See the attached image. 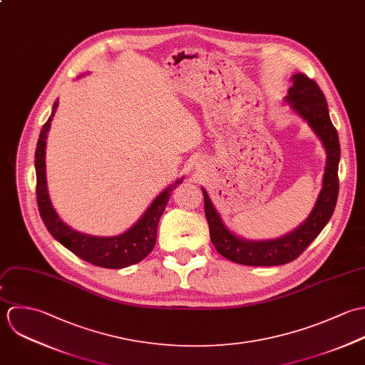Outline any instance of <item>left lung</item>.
Listing matches in <instances>:
<instances>
[{"mask_svg": "<svg viewBox=\"0 0 365 365\" xmlns=\"http://www.w3.org/2000/svg\"><path fill=\"white\" fill-rule=\"evenodd\" d=\"M291 80L292 87L284 100L293 113L307 123L326 150L323 186L313 210L300 225L279 238L261 241L245 240L234 234L221 219L206 189L202 187L212 242L219 254L237 264L274 267L296 259L331 219L337 203L340 143L329 115L326 97L314 80L304 74H293Z\"/></svg>", "mask_w": 365, "mask_h": 365, "instance_id": "obj_1", "label": "left lung"}]
</instances>
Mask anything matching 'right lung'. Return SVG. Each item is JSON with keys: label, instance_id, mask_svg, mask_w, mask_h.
I'll list each match as a JSON object with an SVG mask.
<instances>
[{"label": "right lung", "instance_id": "1", "mask_svg": "<svg viewBox=\"0 0 365 365\" xmlns=\"http://www.w3.org/2000/svg\"><path fill=\"white\" fill-rule=\"evenodd\" d=\"M59 103L53 104L52 114L41 130L39 140L35 150V170H36V202L41 217L48 231L63 247L72 251L78 258L103 268L120 269L143 261L153 250L156 242V228L159 219L166 207L172 190L183 182V178L176 179L172 185L165 187L149 205L145 213L127 231L114 237H96L76 231L69 227L56 213L48 190L46 183V138L51 130V123L56 113Z\"/></svg>", "mask_w": 365, "mask_h": 365}]
</instances>
